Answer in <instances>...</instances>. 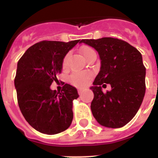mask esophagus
<instances>
[{
	"label": "esophagus",
	"mask_w": 158,
	"mask_h": 158,
	"mask_svg": "<svg viewBox=\"0 0 158 158\" xmlns=\"http://www.w3.org/2000/svg\"><path fill=\"white\" fill-rule=\"evenodd\" d=\"M84 91V89H79V90H78V93L79 94V95H80V94H82V92H83Z\"/></svg>",
	"instance_id": "esophagus-1"
}]
</instances>
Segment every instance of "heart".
<instances>
[{
	"label": "heart",
	"mask_w": 158,
	"mask_h": 158,
	"mask_svg": "<svg viewBox=\"0 0 158 158\" xmlns=\"http://www.w3.org/2000/svg\"><path fill=\"white\" fill-rule=\"evenodd\" d=\"M80 52L82 55L83 56L85 60L91 56L93 54H95L94 49L91 48L89 46H84L80 49ZM68 58H69V54H66L63 60V66H65L67 63ZM92 76V74L89 72H80V73H75L72 74L69 77V81L73 85L77 87H83L87 85L89 79Z\"/></svg>",
	"instance_id": "heart-1"
}]
</instances>
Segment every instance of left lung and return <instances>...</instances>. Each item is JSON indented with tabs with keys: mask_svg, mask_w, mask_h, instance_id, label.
<instances>
[{
	"mask_svg": "<svg viewBox=\"0 0 158 158\" xmlns=\"http://www.w3.org/2000/svg\"><path fill=\"white\" fill-rule=\"evenodd\" d=\"M80 43L96 49L101 60L100 71L90 88L94 93L91 103L94 118L107 128L125 126L138 112L145 94L146 69L141 52L117 38L82 40ZM106 83L112 89L104 94L101 85Z\"/></svg>",
	"mask_w": 158,
	"mask_h": 158,
	"instance_id": "8db88e82",
	"label": "left lung"
}]
</instances>
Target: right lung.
Instances as JSON below:
<instances>
[{"mask_svg":"<svg viewBox=\"0 0 158 158\" xmlns=\"http://www.w3.org/2000/svg\"><path fill=\"white\" fill-rule=\"evenodd\" d=\"M79 41H40L28 48L17 63L14 85L18 106L27 122L41 133L56 135L71 125L77 90L65 84L58 92L50 85L58 81L64 56Z\"/></svg>","mask_w":158,"mask_h":158,"instance_id":"1","label":"right lung"}]
</instances>
